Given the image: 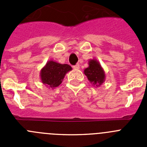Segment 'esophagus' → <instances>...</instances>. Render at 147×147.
I'll return each mask as SVG.
<instances>
[{"label": "esophagus", "instance_id": "1", "mask_svg": "<svg viewBox=\"0 0 147 147\" xmlns=\"http://www.w3.org/2000/svg\"><path fill=\"white\" fill-rule=\"evenodd\" d=\"M73 68L75 70H78L79 68H80V64H76L75 65H74L73 66Z\"/></svg>", "mask_w": 147, "mask_h": 147}]
</instances>
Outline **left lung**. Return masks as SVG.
Masks as SVG:
<instances>
[{
	"instance_id": "obj_1",
	"label": "left lung",
	"mask_w": 147,
	"mask_h": 147,
	"mask_svg": "<svg viewBox=\"0 0 147 147\" xmlns=\"http://www.w3.org/2000/svg\"><path fill=\"white\" fill-rule=\"evenodd\" d=\"M85 74L88 77V80L93 85L96 86L102 85L105 81V71L98 61L92 59L89 62V67L85 70Z\"/></svg>"
}]
</instances>
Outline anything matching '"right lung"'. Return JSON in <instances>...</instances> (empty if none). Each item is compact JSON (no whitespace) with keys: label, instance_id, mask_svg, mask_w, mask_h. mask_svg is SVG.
I'll return each mask as SVG.
<instances>
[{"label":"right lung","instance_id":"1","mask_svg":"<svg viewBox=\"0 0 147 147\" xmlns=\"http://www.w3.org/2000/svg\"><path fill=\"white\" fill-rule=\"evenodd\" d=\"M71 70L72 68L69 65L49 61L40 73L41 80L47 86L54 88L60 85L66 73Z\"/></svg>","mask_w":147,"mask_h":147}]
</instances>
